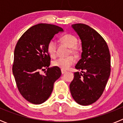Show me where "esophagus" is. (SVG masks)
Returning a JSON list of instances; mask_svg holds the SVG:
<instances>
[{"mask_svg":"<svg viewBox=\"0 0 123 123\" xmlns=\"http://www.w3.org/2000/svg\"><path fill=\"white\" fill-rule=\"evenodd\" d=\"M62 74H65V73L67 72V71H65V70H63V69H62Z\"/></svg>","mask_w":123,"mask_h":123,"instance_id":"1","label":"esophagus"}]
</instances>
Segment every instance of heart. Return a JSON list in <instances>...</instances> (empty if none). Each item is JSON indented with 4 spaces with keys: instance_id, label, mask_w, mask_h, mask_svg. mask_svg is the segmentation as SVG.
Listing matches in <instances>:
<instances>
[{
    "instance_id": "obj_1",
    "label": "heart",
    "mask_w": 123,
    "mask_h": 123,
    "mask_svg": "<svg viewBox=\"0 0 123 123\" xmlns=\"http://www.w3.org/2000/svg\"><path fill=\"white\" fill-rule=\"evenodd\" d=\"M61 41L66 44L70 48L69 54H76L78 50L75 46L78 44L76 37L71 34H66L60 38ZM47 52L50 56L54 58L56 55V42L55 40L52 39L49 42L47 46ZM75 63V58L73 56H69L66 58H59L52 62V65L55 67L60 68L63 70H67Z\"/></svg>"
}]
</instances>
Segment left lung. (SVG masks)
Here are the masks:
<instances>
[{"label": "left lung", "instance_id": "left-lung-1", "mask_svg": "<svg viewBox=\"0 0 123 123\" xmlns=\"http://www.w3.org/2000/svg\"><path fill=\"white\" fill-rule=\"evenodd\" d=\"M73 28L82 42L81 58L75 66L69 85L71 95L78 104L89 105L104 92L110 75L111 59L108 47L100 34L88 25L74 24Z\"/></svg>", "mask_w": 123, "mask_h": 123}]
</instances>
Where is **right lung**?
<instances>
[{
	"label": "right lung",
	"instance_id": "right-lung-1",
	"mask_svg": "<svg viewBox=\"0 0 123 123\" xmlns=\"http://www.w3.org/2000/svg\"><path fill=\"white\" fill-rule=\"evenodd\" d=\"M62 28L50 24L34 25L21 36L14 51L12 71L18 91L31 104H41L48 99L54 84L60 77L59 68L51 67L47 46ZM41 75V70H45Z\"/></svg>",
	"mask_w": 123,
	"mask_h": 123
}]
</instances>
